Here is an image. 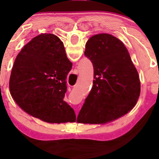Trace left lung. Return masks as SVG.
<instances>
[{
    "mask_svg": "<svg viewBox=\"0 0 159 159\" xmlns=\"http://www.w3.org/2000/svg\"><path fill=\"white\" fill-rule=\"evenodd\" d=\"M84 55L93 64L95 80L76 122L103 123L130 111L139 97L140 80L123 42L107 33L95 35Z\"/></svg>",
    "mask_w": 159,
    "mask_h": 159,
    "instance_id": "left-lung-1",
    "label": "left lung"
}]
</instances>
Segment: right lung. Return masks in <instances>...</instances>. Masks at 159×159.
Listing matches in <instances>:
<instances>
[{"label":"right lung","mask_w":159,"mask_h":159,"mask_svg":"<svg viewBox=\"0 0 159 159\" xmlns=\"http://www.w3.org/2000/svg\"><path fill=\"white\" fill-rule=\"evenodd\" d=\"M71 67L57 36H36L15 60L9 80L12 97L25 111L44 122H75V111L64 101Z\"/></svg>","instance_id":"1"}]
</instances>
